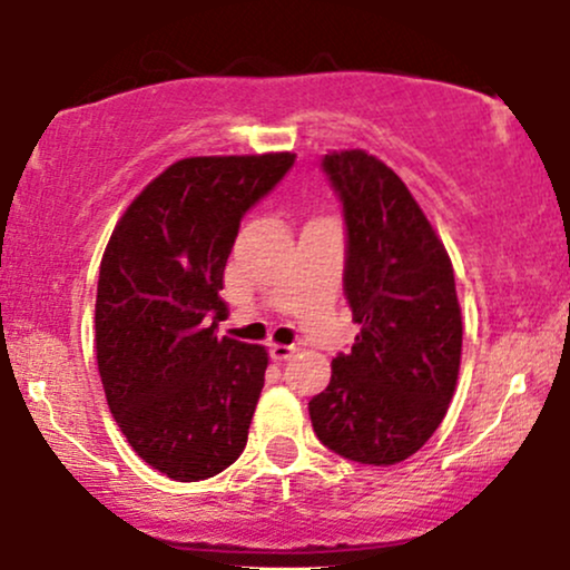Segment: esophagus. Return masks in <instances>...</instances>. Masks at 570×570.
Listing matches in <instances>:
<instances>
[{
	"instance_id": "esophagus-1",
	"label": "esophagus",
	"mask_w": 570,
	"mask_h": 570,
	"mask_svg": "<svg viewBox=\"0 0 570 570\" xmlns=\"http://www.w3.org/2000/svg\"><path fill=\"white\" fill-rule=\"evenodd\" d=\"M294 345H281V343H273L271 345V356L276 358V362H289V358L294 356Z\"/></svg>"
}]
</instances>
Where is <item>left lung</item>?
I'll use <instances>...</instances> for the list:
<instances>
[{
	"label": "left lung",
	"mask_w": 570,
	"mask_h": 570,
	"mask_svg": "<svg viewBox=\"0 0 570 570\" xmlns=\"http://www.w3.org/2000/svg\"><path fill=\"white\" fill-rule=\"evenodd\" d=\"M348 227L345 297L362 324L311 399L313 431L348 461L391 466L440 429L461 370V305L440 235L399 176L364 149L322 160Z\"/></svg>",
	"instance_id": "obj_1"
}]
</instances>
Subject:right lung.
Segmentation results:
<instances>
[{"label":"right lung","instance_id":"1","mask_svg":"<svg viewBox=\"0 0 570 570\" xmlns=\"http://www.w3.org/2000/svg\"><path fill=\"white\" fill-rule=\"evenodd\" d=\"M292 153L185 158L130 200L101 257L96 362L117 426L179 482L244 453L267 351L217 337L240 219L284 179Z\"/></svg>","mask_w":570,"mask_h":570}]
</instances>
